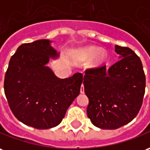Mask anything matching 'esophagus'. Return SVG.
Instances as JSON below:
<instances>
[{"instance_id": "34e87169", "label": "esophagus", "mask_w": 150, "mask_h": 150, "mask_svg": "<svg viewBox=\"0 0 150 150\" xmlns=\"http://www.w3.org/2000/svg\"><path fill=\"white\" fill-rule=\"evenodd\" d=\"M80 91H81V93H84V85L82 84L81 86V90H80Z\"/></svg>"}]
</instances>
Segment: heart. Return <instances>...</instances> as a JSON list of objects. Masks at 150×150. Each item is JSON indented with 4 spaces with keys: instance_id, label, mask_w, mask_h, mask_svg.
<instances>
[{
    "instance_id": "obj_1",
    "label": "heart",
    "mask_w": 150,
    "mask_h": 150,
    "mask_svg": "<svg viewBox=\"0 0 150 150\" xmlns=\"http://www.w3.org/2000/svg\"><path fill=\"white\" fill-rule=\"evenodd\" d=\"M83 54L85 55L86 58H92L94 56L96 57V59L98 63H100L105 60V57H106V54L105 51L100 50L99 48L97 47H94V46H91V47H87L83 50Z\"/></svg>"
}]
</instances>
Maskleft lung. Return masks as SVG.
Instances as JSON below:
<instances>
[{"instance_id": "left-lung-1", "label": "left lung", "mask_w": 150, "mask_h": 150, "mask_svg": "<svg viewBox=\"0 0 150 150\" xmlns=\"http://www.w3.org/2000/svg\"><path fill=\"white\" fill-rule=\"evenodd\" d=\"M120 59L85 71L83 84L89 99L87 116L96 127L117 129L132 122L143 103L145 75L139 56L132 49L115 45Z\"/></svg>"}]
</instances>
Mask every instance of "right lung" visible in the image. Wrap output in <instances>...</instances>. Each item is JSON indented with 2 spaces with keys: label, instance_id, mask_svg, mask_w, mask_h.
<instances>
[{
  "label": "right lung",
  "instance_id": "right-lung-1",
  "mask_svg": "<svg viewBox=\"0 0 150 150\" xmlns=\"http://www.w3.org/2000/svg\"><path fill=\"white\" fill-rule=\"evenodd\" d=\"M59 55L49 40L18 46L11 56L4 90L11 111L25 125L49 129L61 122L66 111L79 95L82 74L60 79L45 64Z\"/></svg>",
  "mask_w": 150,
  "mask_h": 150
}]
</instances>
